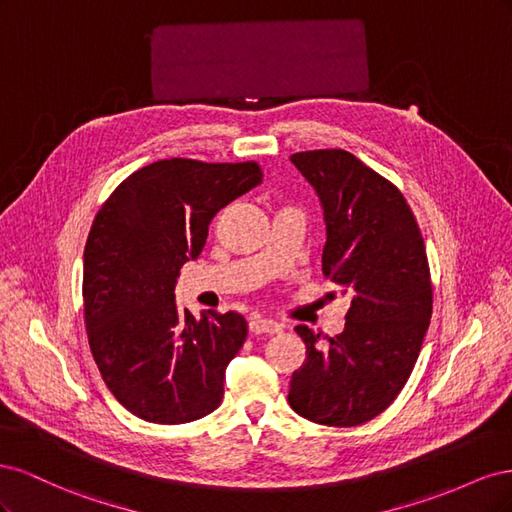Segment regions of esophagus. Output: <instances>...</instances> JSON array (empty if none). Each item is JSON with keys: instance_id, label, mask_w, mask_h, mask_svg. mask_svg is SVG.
Returning a JSON list of instances; mask_svg holds the SVG:
<instances>
[{"instance_id": "1", "label": "esophagus", "mask_w": 512, "mask_h": 512, "mask_svg": "<svg viewBox=\"0 0 512 512\" xmlns=\"http://www.w3.org/2000/svg\"><path fill=\"white\" fill-rule=\"evenodd\" d=\"M284 327L282 324H277L273 320L267 318H252L250 320V333L252 335H275V333H282Z\"/></svg>"}]
</instances>
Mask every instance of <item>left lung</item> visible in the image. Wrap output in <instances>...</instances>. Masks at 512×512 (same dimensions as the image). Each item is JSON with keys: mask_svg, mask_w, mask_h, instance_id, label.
<instances>
[{"mask_svg": "<svg viewBox=\"0 0 512 512\" xmlns=\"http://www.w3.org/2000/svg\"><path fill=\"white\" fill-rule=\"evenodd\" d=\"M327 224L322 273L350 297L344 331L318 346L299 324L305 363L288 404L307 421L354 427L389 408L408 382L431 320L425 241L404 194L344 149L292 153Z\"/></svg>", "mask_w": 512, "mask_h": 512, "instance_id": "left-lung-1", "label": "left lung"}]
</instances>
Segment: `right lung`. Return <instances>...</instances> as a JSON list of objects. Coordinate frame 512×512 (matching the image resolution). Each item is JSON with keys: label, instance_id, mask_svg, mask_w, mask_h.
Returning <instances> with one entry per match:
<instances>
[{"label": "right lung", "instance_id": "1", "mask_svg": "<svg viewBox=\"0 0 512 512\" xmlns=\"http://www.w3.org/2000/svg\"><path fill=\"white\" fill-rule=\"evenodd\" d=\"M260 181L258 162L160 160L123 179L91 224L89 348L108 391L147 423H192L220 406L247 322L237 312L192 316L175 303V284L203 252L213 215Z\"/></svg>", "mask_w": 512, "mask_h": 512}]
</instances>
